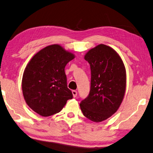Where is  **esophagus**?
<instances>
[{"label": "esophagus", "mask_w": 153, "mask_h": 153, "mask_svg": "<svg viewBox=\"0 0 153 153\" xmlns=\"http://www.w3.org/2000/svg\"><path fill=\"white\" fill-rule=\"evenodd\" d=\"M72 95H73L74 97H76V96H77V91H76V90H72Z\"/></svg>", "instance_id": "34e87169"}]
</instances>
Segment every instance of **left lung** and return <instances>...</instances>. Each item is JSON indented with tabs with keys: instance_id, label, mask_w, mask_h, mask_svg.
Here are the masks:
<instances>
[{
	"instance_id": "1",
	"label": "left lung",
	"mask_w": 153,
	"mask_h": 153,
	"mask_svg": "<svg viewBox=\"0 0 153 153\" xmlns=\"http://www.w3.org/2000/svg\"><path fill=\"white\" fill-rule=\"evenodd\" d=\"M84 58L90 65L91 88L80 107L87 118L100 123L115 114L123 102L126 69L116 51L105 44L90 49Z\"/></svg>"
}]
</instances>
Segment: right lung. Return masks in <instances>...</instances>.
<instances>
[{
    "label": "right lung",
    "mask_w": 153,
    "mask_h": 153,
    "mask_svg": "<svg viewBox=\"0 0 153 153\" xmlns=\"http://www.w3.org/2000/svg\"><path fill=\"white\" fill-rule=\"evenodd\" d=\"M74 58L59 44L45 47L37 53L24 71L22 89L30 109L44 117L59 112L73 96L67 86L65 67Z\"/></svg>",
    "instance_id": "add662e5"
}]
</instances>
